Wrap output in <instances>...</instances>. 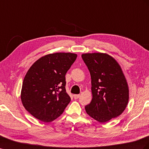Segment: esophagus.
<instances>
[{
  "label": "esophagus",
  "mask_w": 149,
  "mask_h": 149,
  "mask_svg": "<svg viewBox=\"0 0 149 149\" xmlns=\"http://www.w3.org/2000/svg\"><path fill=\"white\" fill-rule=\"evenodd\" d=\"M79 96H80L79 95H73V97H74V99H78V98H79Z\"/></svg>",
  "instance_id": "34e87169"
}]
</instances>
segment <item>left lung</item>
<instances>
[{
    "mask_svg": "<svg viewBox=\"0 0 149 149\" xmlns=\"http://www.w3.org/2000/svg\"><path fill=\"white\" fill-rule=\"evenodd\" d=\"M91 79L93 98L85 106L87 114L100 123L117 117L125 109L129 90L125 75L117 61L106 53L81 55Z\"/></svg>",
    "mask_w": 149,
    "mask_h": 149,
    "instance_id": "1",
    "label": "left lung"
}]
</instances>
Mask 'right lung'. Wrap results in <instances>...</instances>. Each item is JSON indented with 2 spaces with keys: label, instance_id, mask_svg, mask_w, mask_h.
I'll return each instance as SVG.
<instances>
[{
  "label": "right lung",
  "instance_id": "obj_1",
  "mask_svg": "<svg viewBox=\"0 0 149 149\" xmlns=\"http://www.w3.org/2000/svg\"><path fill=\"white\" fill-rule=\"evenodd\" d=\"M77 54L56 53L37 60L23 80L21 98L26 110L37 119L51 122L61 115L71 101L65 75Z\"/></svg>",
  "mask_w": 149,
  "mask_h": 149
}]
</instances>
